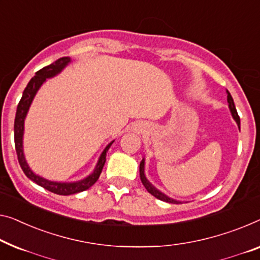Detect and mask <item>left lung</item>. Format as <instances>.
<instances>
[{
    "instance_id": "1",
    "label": "left lung",
    "mask_w": 260,
    "mask_h": 260,
    "mask_svg": "<svg viewBox=\"0 0 260 260\" xmlns=\"http://www.w3.org/2000/svg\"><path fill=\"white\" fill-rule=\"evenodd\" d=\"M226 93H228V103H229V108H230V112H231V114H232V118L235 119V121L237 122L239 129H241V119H239V117H238V113H237V110H236L234 99H232V96H231L229 91H226ZM140 179H141L142 184L145 185V188L147 189V191H148L149 193H152L154 197H156V199L164 201V202L174 203V204L180 203L179 201L170 199V197H168L167 195H165L164 192H161L160 190H157V189L155 188L154 185L150 183L148 180L146 179V176H145V158H142V161L140 162Z\"/></svg>"
}]
</instances>
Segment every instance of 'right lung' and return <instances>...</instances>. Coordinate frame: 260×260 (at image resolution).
<instances>
[{
    "label": "right lung",
    "mask_w": 260,
    "mask_h": 260,
    "mask_svg": "<svg viewBox=\"0 0 260 260\" xmlns=\"http://www.w3.org/2000/svg\"><path fill=\"white\" fill-rule=\"evenodd\" d=\"M71 61V58L70 57H61L59 59H57L55 63L48 65L43 69H41L40 71L36 72L31 80L26 85V87L23 91V95L21 100H19L17 111H16V117H15V123H14V138H15V148H16L17 153V158L19 162V166L28 179L34 181L35 183H37L41 187H43L46 190L51 191L53 193H57V195H72V193H77L80 191H84L92 187L93 184L95 183L96 180L99 179L100 174H102V170L104 168V165L106 162V153L108 148H110L112 143H108L107 147L104 149V152L100 155L98 164H96L94 170L91 175L85 177L84 180L77 181V182H53L49 181L42 177L37 174H35L32 170L26 164L24 153H23V133H24V120L26 117V113H28L29 107L32 103V100L36 95L37 91L40 90V87L43 85L44 81L48 78H52V77L57 76L61 70H63L67 65Z\"/></svg>",
    "instance_id": "right-lung-1"
}]
</instances>
